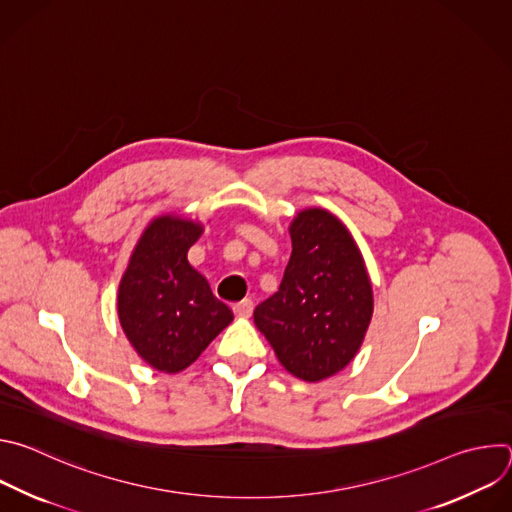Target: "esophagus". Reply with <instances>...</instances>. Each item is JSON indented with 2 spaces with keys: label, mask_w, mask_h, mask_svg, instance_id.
Segmentation results:
<instances>
[{
  "label": "esophagus",
  "mask_w": 512,
  "mask_h": 512,
  "mask_svg": "<svg viewBox=\"0 0 512 512\" xmlns=\"http://www.w3.org/2000/svg\"><path fill=\"white\" fill-rule=\"evenodd\" d=\"M233 312H235V316H239V318H251V314H253V302H251V300H243V302L235 304Z\"/></svg>",
  "instance_id": "1"
}]
</instances>
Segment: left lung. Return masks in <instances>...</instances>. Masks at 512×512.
Returning <instances> with one entry per match:
<instances>
[{
	"label": "left lung",
	"mask_w": 512,
	"mask_h": 512,
	"mask_svg": "<svg viewBox=\"0 0 512 512\" xmlns=\"http://www.w3.org/2000/svg\"><path fill=\"white\" fill-rule=\"evenodd\" d=\"M289 235L281 285L253 320L287 373L318 383L360 350L373 318V285L354 237L330 210H300Z\"/></svg>",
	"instance_id": "1"
}]
</instances>
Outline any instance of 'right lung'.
<instances>
[{
	"mask_svg": "<svg viewBox=\"0 0 512 512\" xmlns=\"http://www.w3.org/2000/svg\"><path fill=\"white\" fill-rule=\"evenodd\" d=\"M202 223L162 214L145 227L119 281L117 316L135 352L152 369L176 375L204 352L231 322L233 312L212 296L188 249Z\"/></svg>",
	"mask_w": 512,
	"mask_h": 512,
	"instance_id": "1",
	"label": "right lung"
}]
</instances>
